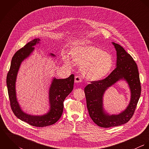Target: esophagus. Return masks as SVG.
<instances>
[{
	"mask_svg": "<svg viewBox=\"0 0 149 149\" xmlns=\"http://www.w3.org/2000/svg\"><path fill=\"white\" fill-rule=\"evenodd\" d=\"M74 81L76 83H81L82 81V80L81 79L80 77L79 76H75V79H74Z\"/></svg>",
	"mask_w": 149,
	"mask_h": 149,
	"instance_id": "34e87169",
	"label": "esophagus"
}]
</instances>
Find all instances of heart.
I'll return each instance as SVG.
<instances>
[{
	"instance_id": "1",
	"label": "heart",
	"mask_w": 149,
	"mask_h": 149,
	"mask_svg": "<svg viewBox=\"0 0 149 149\" xmlns=\"http://www.w3.org/2000/svg\"><path fill=\"white\" fill-rule=\"evenodd\" d=\"M72 60L80 65V71L85 79L97 81L104 79L111 72L114 64L112 56L102 48L91 45L80 44L72 47ZM64 62L71 65L68 55H64Z\"/></svg>"
}]
</instances>
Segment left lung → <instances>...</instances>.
<instances>
[{
    "label": "left lung",
    "mask_w": 149,
    "mask_h": 149,
    "mask_svg": "<svg viewBox=\"0 0 149 149\" xmlns=\"http://www.w3.org/2000/svg\"><path fill=\"white\" fill-rule=\"evenodd\" d=\"M116 52V68L106 79L92 81L84 88L86 106L90 117L97 126L108 128L128 122L132 116L141 92L138 66L132 57L122 46L112 42ZM120 81L129 87L130 100L126 109L118 114L108 113L104 108L103 97L106 90Z\"/></svg>",
    "instance_id": "8db88e82"
}]
</instances>
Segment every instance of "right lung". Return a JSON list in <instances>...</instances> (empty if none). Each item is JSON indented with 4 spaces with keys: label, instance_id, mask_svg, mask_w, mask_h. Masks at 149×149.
<instances>
[{
    "label": "right lung",
    "instance_id": "1",
    "mask_svg": "<svg viewBox=\"0 0 149 149\" xmlns=\"http://www.w3.org/2000/svg\"><path fill=\"white\" fill-rule=\"evenodd\" d=\"M40 38H36L27 43L14 55L10 70L7 76V86L11 109L15 115L22 121L35 127H46L57 122L62 115L64 100L73 89L74 76L71 74L64 79L53 77L49 90V109L41 115H33L24 112L17 100L16 81L22 63L27 58L34 52V46L40 43ZM52 57L56 56L50 53Z\"/></svg>",
    "mask_w": 149,
    "mask_h": 149
}]
</instances>
